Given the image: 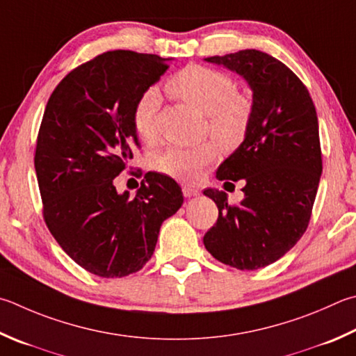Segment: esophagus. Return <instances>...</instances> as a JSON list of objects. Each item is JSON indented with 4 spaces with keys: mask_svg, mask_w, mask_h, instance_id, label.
<instances>
[{
    "mask_svg": "<svg viewBox=\"0 0 356 356\" xmlns=\"http://www.w3.org/2000/svg\"><path fill=\"white\" fill-rule=\"evenodd\" d=\"M182 193H184L185 197H193V196H197L199 195V190L195 188V186H191V185H184L182 186Z\"/></svg>",
    "mask_w": 356,
    "mask_h": 356,
    "instance_id": "obj_1",
    "label": "esophagus"
}]
</instances>
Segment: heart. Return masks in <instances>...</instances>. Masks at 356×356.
Masks as SVG:
<instances>
[{"label":"heart","mask_w":356,"mask_h":356,"mask_svg":"<svg viewBox=\"0 0 356 356\" xmlns=\"http://www.w3.org/2000/svg\"><path fill=\"white\" fill-rule=\"evenodd\" d=\"M168 93L195 107L209 118L213 137L225 146H234L248 132L252 106L248 98L236 93L234 79L222 71L209 67L188 65L166 83ZM161 96L159 88L149 87L140 95L132 111L135 132L143 141L156 137V120ZM218 156L213 143H202L186 149H170L154 160V168L166 176L195 180L200 171Z\"/></svg>","instance_id":"b5f03b06"}]
</instances>
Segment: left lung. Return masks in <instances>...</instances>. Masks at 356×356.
I'll return each mask as SVG.
<instances>
[{
    "label": "left lung",
    "instance_id": "left-lung-1",
    "mask_svg": "<svg viewBox=\"0 0 356 356\" xmlns=\"http://www.w3.org/2000/svg\"><path fill=\"white\" fill-rule=\"evenodd\" d=\"M205 60L249 83L252 113L243 143L216 172L218 180H244V199L230 205L224 191H204L219 210L204 245L232 268L260 269L285 255L308 227L322 174L318 115L307 87L273 56L243 49Z\"/></svg>",
    "mask_w": 356,
    "mask_h": 356
}]
</instances>
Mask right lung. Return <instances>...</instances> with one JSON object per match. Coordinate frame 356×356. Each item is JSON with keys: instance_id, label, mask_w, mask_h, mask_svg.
<instances>
[{"instance_id": "1", "label": "right lung", "mask_w": 356, "mask_h": 356, "mask_svg": "<svg viewBox=\"0 0 356 356\" xmlns=\"http://www.w3.org/2000/svg\"><path fill=\"white\" fill-rule=\"evenodd\" d=\"M170 60L107 51L63 77L44 108L34 157L44 222L95 275L120 279L143 268L161 222L184 204L176 180L159 172L146 174L134 199L113 185L140 146L135 102Z\"/></svg>"}]
</instances>
